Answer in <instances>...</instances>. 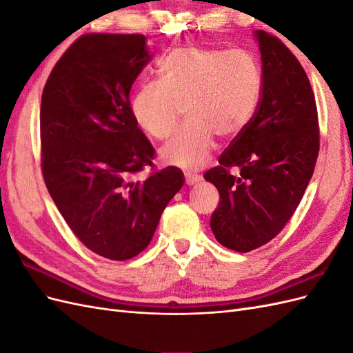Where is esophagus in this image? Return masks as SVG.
<instances>
[{"instance_id": "1", "label": "esophagus", "mask_w": 353, "mask_h": 353, "mask_svg": "<svg viewBox=\"0 0 353 353\" xmlns=\"http://www.w3.org/2000/svg\"><path fill=\"white\" fill-rule=\"evenodd\" d=\"M200 179H201V178H200V175H197V174L185 172V184H187V185H194V184L199 183Z\"/></svg>"}]
</instances>
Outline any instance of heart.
<instances>
[{
    "mask_svg": "<svg viewBox=\"0 0 353 353\" xmlns=\"http://www.w3.org/2000/svg\"><path fill=\"white\" fill-rule=\"evenodd\" d=\"M262 90L259 61L245 50L179 47L131 100L135 123L156 140L175 131L181 110L187 123L162 150L165 163L197 169L210 159L215 135L232 138L252 121Z\"/></svg>",
    "mask_w": 353,
    "mask_h": 353,
    "instance_id": "b5f03b06",
    "label": "heart"
}]
</instances>
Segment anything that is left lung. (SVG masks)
<instances>
[{"label": "left lung", "mask_w": 353, "mask_h": 353, "mask_svg": "<svg viewBox=\"0 0 353 353\" xmlns=\"http://www.w3.org/2000/svg\"><path fill=\"white\" fill-rule=\"evenodd\" d=\"M262 90L250 123L219 156L205 179L218 188L213 236L245 253L279 236L312 178L319 152L315 95L302 65L283 42L256 32ZM231 168H237L236 176Z\"/></svg>", "instance_id": "1"}]
</instances>
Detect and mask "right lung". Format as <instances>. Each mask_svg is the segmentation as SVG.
<instances>
[{
	"instance_id": "obj_1",
	"label": "right lung",
	"mask_w": 353,
	"mask_h": 353,
	"mask_svg": "<svg viewBox=\"0 0 353 353\" xmlns=\"http://www.w3.org/2000/svg\"><path fill=\"white\" fill-rule=\"evenodd\" d=\"M150 59L141 34L82 35L42 91L48 193L85 248L112 261L131 259L150 244L184 184L181 169L154 168V148L131 113V87ZM145 167L152 174L138 180Z\"/></svg>"
}]
</instances>
